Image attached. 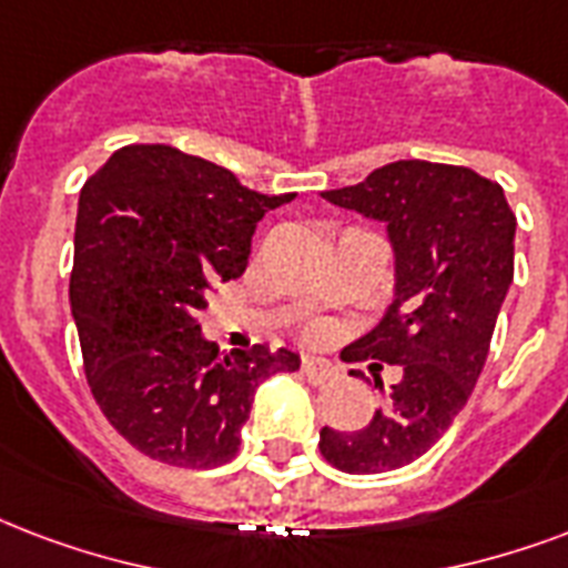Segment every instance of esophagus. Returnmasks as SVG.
<instances>
[{"label": "esophagus", "instance_id": "obj_1", "mask_svg": "<svg viewBox=\"0 0 568 568\" xmlns=\"http://www.w3.org/2000/svg\"><path fill=\"white\" fill-rule=\"evenodd\" d=\"M301 372H303V378L310 381V384H327V381L336 378V369H333L331 363L315 361V357H303Z\"/></svg>", "mask_w": 568, "mask_h": 568}]
</instances>
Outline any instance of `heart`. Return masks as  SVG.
Masks as SVG:
<instances>
[{
	"label": "heart",
	"mask_w": 568,
	"mask_h": 568,
	"mask_svg": "<svg viewBox=\"0 0 568 568\" xmlns=\"http://www.w3.org/2000/svg\"><path fill=\"white\" fill-rule=\"evenodd\" d=\"M315 333H318V331H315Z\"/></svg>",
	"instance_id": "heart-1"
}]
</instances>
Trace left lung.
<instances>
[{
    "label": "left lung",
    "mask_w": 568,
    "mask_h": 568,
    "mask_svg": "<svg viewBox=\"0 0 568 568\" xmlns=\"http://www.w3.org/2000/svg\"><path fill=\"white\" fill-rule=\"evenodd\" d=\"M322 196L387 226L393 301L354 348L402 378L363 428L324 426L318 449L345 474H384L435 447L470 399L513 285L515 214L500 184L428 160H396Z\"/></svg>",
    "instance_id": "left-lung-1"
}]
</instances>
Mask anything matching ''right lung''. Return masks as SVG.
<instances>
[{"mask_svg": "<svg viewBox=\"0 0 568 568\" xmlns=\"http://www.w3.org/2000/svg\"><path fill=\"white\" fill-rule=\"evenodd\" d=\"M172 145H124L85 181L73 232L71 315L103 417L145 456L232 462L255 387L301 369L292 348L216 357L199 313L246 271L258 220L292 202Z\"/></svg>", "mask_w": 568, "mask_h": 568, "instance_id": "add662e5", "label": "right lung"}]
</instances>
